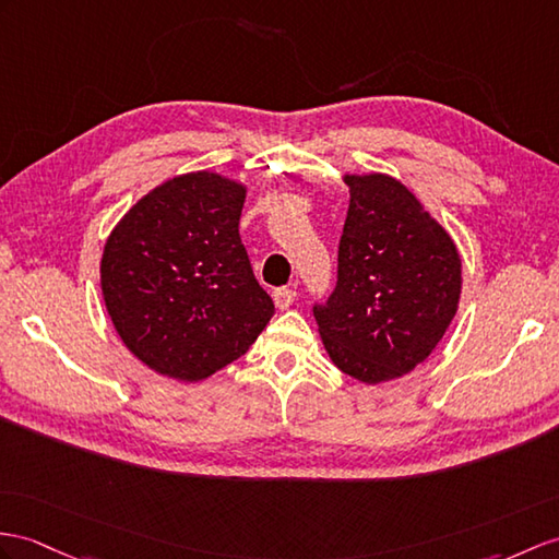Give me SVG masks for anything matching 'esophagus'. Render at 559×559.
<instances>
[{"label":"esophagus","mask_w":559,"mask_h":559,"mask_svg":"<svg viewBox=\"0 0 559 559\" xmlns=\"http://www.w3.org/2000/svg\"><path fill=\"white\" fill-rule=\"evenodd\" d=\"M272 298H275V306L280 310H287L296 301V292L289 289V287H280V289L272 292Z\"/></svg>","instance_id":"1"}]
</instances>
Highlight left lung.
I'll return each mask as SVG.
<instances>
[{
    "label": "left lung",
    "mask_w": 559,
    "mask_h": 559,
    "mask_svg": "<svg viewBox=\"0 0 559 559\" xmlns=\"http://www.w3.org/2000/svg\"><path fill=\"white\" fill-rule=\"evenodd\" d=\"M350 203L336 287L312 306L338 370L379 384L415 370L455 318L462 265L453 239L389 175H346Z\"/></svg>",
    "instance_id": "1"
}]
</instances>
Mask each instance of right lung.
<instances>
[{
	"instance_id": "1",
	"label": "right lung",
	"mask_w": 559,
	"mask_h": 559,
	"mask_svg": "<svg viewBox=\"0 0 559 559\" xmlns=\"http://www.w3.org/2000/svg\"><path fill=\"white\" fill-rule=\"evenodd\" d=\"M247 189L215 173L163 182L126 213L102 258L116 332L158 374L199 382L241 358L275 316L239 237Z\"/></svg>"
}]
</instances>
